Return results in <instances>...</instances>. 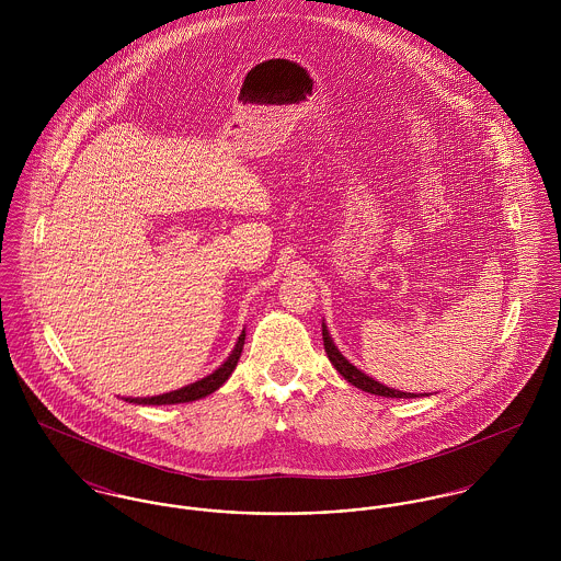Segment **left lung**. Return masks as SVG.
<instances>
[{
    "instance_id": "1",
    "label": "left lung",
    "mask_w": 561,
    "mask_h": 561,
    "mask_svg": "<svg viewBox=\"0 0 561 561\" xmlns=\"http://www.w3.org/2000/svg\"><path fill=\"white\" fill-rule=\"evenodd\" d=\"M321 336H323V347H325V354H328L330 363H332L334 369H336L350 385H354L356 389L367 391V393H371V396H380V398H419V396H414V393H401V391H396V389H391V387H385V385L376 382L374 378H369L367 374H363L360 369H356V367L336 350V345H334V341H332V336H330L325 323H321Z\"/></svg>"
}]
</instances>
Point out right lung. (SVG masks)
Segmentation results:
<instances>
[{"label":"right lung","instance_id":"right-lung-1","mask_svg":"<svg viewBox=\"0 0 561 561\" xmlns=\"http://www.w3.org/2000/svg\"><path fill=\"white\" fill-rule=\"evenodd\" d=\"M243 339H245V330H241L240 339H238L233 352L229 354V358L214 374H209L207 378H203L198 382H192V385H187V387H183L179 391H170V393L156 396V398H127L125 401L142 403V405H163V403H185V401L203 400V398L211 396L214 391H218L229 380V376L238 367L241 350H243Z\"/></svg>","mask_w":561,"mask_h":561}]
</instances>
